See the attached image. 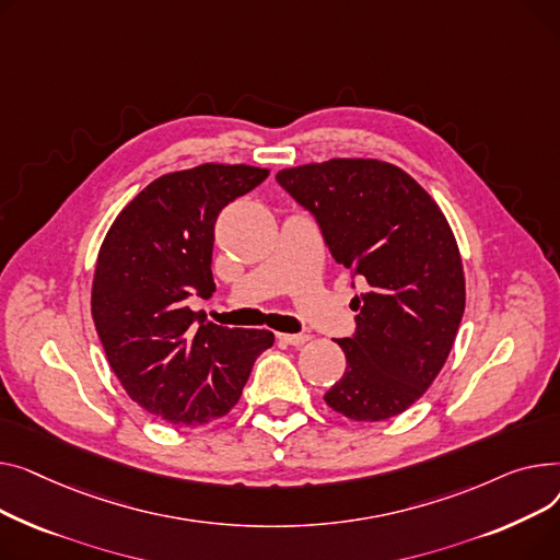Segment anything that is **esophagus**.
<instances>
[{"label": "esophagus", "instance_id": "1", "mask_svg": "<svg viewBox=\"0 0 560 560\" xmlns=\"http://www.w3.org/2000/svg\"><path fill=\"white\" fill-rule=\"evenodd\" d=\"M278 339L289 346H303L310 341V335H278Z\"/></svg>", "mask_w": 560, "mask_h": 560}]
</instances>
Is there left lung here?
Returning a JSON list of instances; mask_svg holds the SVG:
<instances>
[{
	"instance_id": "left-lung-1",
	"label": "left lung",
	"mask_w": 560,
	"mask_h": 560,
	"mask_svg": "<svg viewBox=\"0 0 560 560\" xmlns=\"http://www.w3.org/2000/svg\"><path fill=\"white\" fill-rule=\"evenodd\" d=\"M276 180L366 287L352 299V337L337 339L346 373L325 402L364 422L402 413L441 373L466 307L462 255L441 208L380 160L335 158Z\"/></svg>"
}]
</instances>
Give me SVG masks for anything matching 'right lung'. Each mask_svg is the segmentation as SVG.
Returning <instances> with one entry per match:
<instances>
[{
  "instance_id": "add662e5",
  "label": "right lung",
  "mask_w": 560,
  "mask_h": 560,
  "mask_svg": "<svg viewBox=\"0 0 560 560\" xmlns=\"http://www.w3.org/2000/svg\"><path fill=\"white\" fill-rule=\"evenodd\" d=\"M269 170L201 164L167 174L130 201L98 250L92 318L108 364L142 409L172 424H206L242 396L269 330H230L191 312L212 295L219 212Z\"/></svg>"
}]
</instances>
